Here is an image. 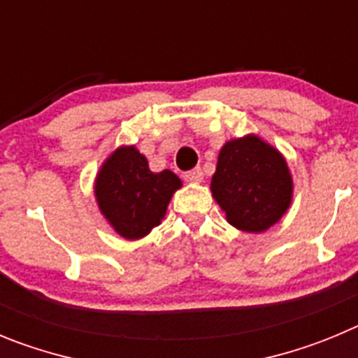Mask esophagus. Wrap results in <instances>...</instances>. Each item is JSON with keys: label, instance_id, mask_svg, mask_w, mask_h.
Listing matches in <instances>:
<instances>
[{"label": "esophagus", "instance_id": "34e87169", "mask_svg": "<svg viewBox=\"0 0 358 358\" xmlns=\"http://www.w3.org/2000/svg\"><path fill=\"white\" fill-rule=\"evenodd\" d=\"M183 178H185V182L199 183L203 180V171L199 169V167H194V169H191V171H187L185 175H183Z\"/></svg>", "mask_w": 358, "mask_h": 358}]
</instances>
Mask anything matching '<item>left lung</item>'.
Wrapping results in <instances>:
<instances>
[{"instance_id":"8db88e82","label":"left lung","mask_w":358,"mask_h":358,"mask_svg":"<svg viewBox=\"0 0 358 358\" xmlns=\"http://www.w3.org/2000/svg\"><path fill=\"white\" fill-rule=\"evenodd\" d=\"M210 189L228 223L251 234L278 223L292 199L287 162L257 135L221 148Z\"/></svg>"}]
</instances>
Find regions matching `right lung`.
Here are the masks:
<instances>
[{
    "mask_svg": "<svg viewBox=\"0 0 358 358\" xmlns=\"http://www.w3.org/2000/svg\"><path fill=\"white\" fill-rule=\"evenodd\" d=\"M182 187L169 169L151 173L146 157L135 146L112 153L96 176L99 210L124 239H141L160 224L173 192Z\"/></svg>",
    "mask_w": 358,
    "mask_h": 358,
    "instance_id": "1",
    "label": "right lung"
}]
</instances>
